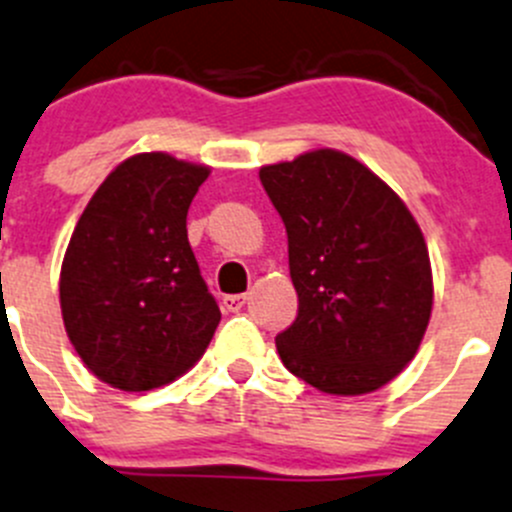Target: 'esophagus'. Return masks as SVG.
<instances>
[{"mask_svg":"<svg viewBox=\"0 0 512 512\" xmlns=\"http://www.w3.org/2000/svg\"><path fill=\"white\" fill-rule=\"evenodd\" d=\"M248 296L246 294H233V296H223V309L226 311H241L243 306H246Z\"/></svg>","mask_w":512,"mask_h":512,"instance_id":"34e87169","label":"esophagus"}]
</instances>
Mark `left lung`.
<instances>
[{
	"label": "left lung",
	"instance_id": "1",
	"mask_svg": "<svg viewBox=\"0 0 512 512\" xmlns=\"http://www.w3.org/2000/svg\"><path fill=\"white\" fill-rule=\"evenodd\" d=\"M289 236L299 316L276 337L284 367L326 394L357 397L415 359L432 314L425 236L374 170L334 148L261 165Z\"/></svg>",
	"mask_w": 512,
	"mask_h": 512
}]
</instances>
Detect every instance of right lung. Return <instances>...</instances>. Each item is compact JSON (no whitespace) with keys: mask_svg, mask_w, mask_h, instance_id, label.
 <instances>
[{"mask_svg":"<svg viewBox=\"0 0 512 512\" xmlns=\"http://www.w3.org/2000/svg\"><path fill=\"white\" fill-rule=\"evenodd\" d=\"M211 168L168 153L115 165L82 211L60 269V309L100 382L148 392L211 344L221 311L188 243V208Z\"/></svg>","mask_w":512,"mask_h":512,"instance_id":"add662e5","label":"right lung"}]
</instances>
